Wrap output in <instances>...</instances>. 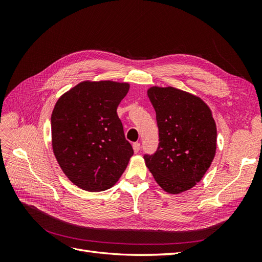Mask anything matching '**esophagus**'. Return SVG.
<instances>
[{
    "instance_id": "obj_1",
    "label": "esophagus",
    "mask_w": 262,
    "mask_h": 262,
    "mask_svg": "<svg viewBox=\"0 0 262 262\" xmlns=\"http://www.w3.org/2000/svg\"><path fill=\"white\" fill-rule=\"evenodd\" d=\"M133 150H134V152H136V153H138L139 152V150L141 149V144L139 143V142H136V143H133Z\"/></svg>"
}]
</instances>
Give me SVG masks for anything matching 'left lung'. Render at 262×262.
Returning a JSON list of instances; mask_svg holds the SVG:
<instances>
[{
    "instance_id": "1",
    "label": "left lung",
    "mask_w": 262,
    "mask_h": 262,
    "mask_svg": "<svg viewBox=\"0 0 262 262\" xmlns=\"http://www.w3.org/2000/svg\"><path fill=\"white\" fill-rule=\"evenodd\" d=\"M147 96L156 113L158 147L145 154L146 167L166 192L191 189L215 156L216 124L205 102L173 87H150Z\"/></svg>"
}]
</instances>
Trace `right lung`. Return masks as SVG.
<instances>
[{
    "instance_id": "add662e5",
    "label": "right lung",
    "mask_w": 262,
    "mask_h": 262,
    "mask_svg": "<svg viewBox=\"0 0 262 262\" xmlns=\"http://www.w3.org/2000/svg\"><path fill=\"white\" fill-rule=\"evenodd\" d=\"M129 87L113 81L82 82L63 94L54 106V156L67 177L86 191L112 188L133 155L117 115Z\"/></svg>"
}]
</instances>
